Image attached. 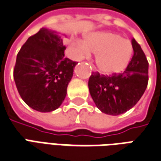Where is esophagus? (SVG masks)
Returning <instances> with one entry per match:
<instances>
[{
  "mask_svg": "<svg viewBox=\"0 0 161 161\" xmlns=\"http://www.w3.org/2000/svg\"><path fill=\"white\" fill-rule=\"evenodd\" d=\"M89 65H90V67H91V70H92V71H94V72H95V71L97 70H96V68H95L93 64H91V63H89Z\"/></svg>",
  "mask_w": 161,
  "mask_h": 161,
  "instance_id": "1",
  "label": "esophagus"
}]
</instances>
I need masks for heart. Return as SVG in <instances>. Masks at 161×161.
I'll return each mask as SVG.
<instances>
[{
    "instance_id": "1",
    "label": "heart",
    "mask_w": 161,
    "mask_h": 161,
    "mask_svg": "<svg viewBox=\"0 0 161 161\" xmlns=\"http://www.w3.org/2000/svg\"><path fill=\"white\" fill-rule=\"evenodd\" d=\"M72 46L83 53H96L95 61L98 69L105 74L119 73L131 59L134 48L131 42L113 32H95L84 37V41H76Z\"/></svg>"
}]
</instances>
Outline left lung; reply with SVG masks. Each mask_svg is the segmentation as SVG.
<instances>
[{
    "mask_svg": "<svg viewBox=\"0 0 161 161\" xmlns=\"http://www.w3.org/2000/svg\"><path fill=\"white\" fill-rule=\"evenodd\" d=\"M131 43L134 55L122 73L107 77L93 72L89 79V90L95 104L107 115H118L129 110L147 86L148 62L135 39Z\"/></svg>",
    "mask_w": 161,
    "mask_h": 161,
    "instance_id": "1",
    "label": "left lung"
}]
</instances>
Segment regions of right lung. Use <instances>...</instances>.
I'll return each mask as SVG.
<instances>
[{
  "label": "right lung",
  "mask_w": 161,
  "mask_h": 161,
  "mask_svg": "<svg viewBox=\"0 0 161 161\" xmlns=\"http://www.w3.org/2000/svg\"><path fill=\"white\" fill-rule=\"evenodd\" d=\"M64 34L41 28L17 54L14 79L19 96L34 110L51 112L62 104L77 62L64 57Z\"/></svg>",
  "instance_id": "1"
}]
</instances>
